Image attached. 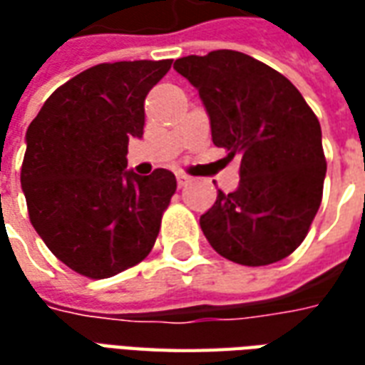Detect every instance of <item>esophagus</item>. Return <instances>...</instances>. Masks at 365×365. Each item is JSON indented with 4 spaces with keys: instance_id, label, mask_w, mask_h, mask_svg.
Here are the masks:
<instances>
[{
    "instance_id": "1",
    "label": "esophagus",
    "mask_w": 365,
    "mask_h": 365,
    "mask_svg": "<svg viewBox=\"0 0 365 365\" xmlns=\"http://www.w3.org/2000/svg\"><path fill=\"white\" fill-rule=\"evenodd\" d=\"M175 178H178V185H180V187H185V185L191 182L190 175H185V174H178Z\"/></svg>"
}]
</instances>
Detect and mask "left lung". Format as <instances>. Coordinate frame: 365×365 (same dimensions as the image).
I'll return each instance as SVG.
<instances>
[{
    "label": "left lung",
    "instance_id": "8db88e82",
    "mask_svg": "<svg viewBox=\"0 0 365 365\" xmlns=\"http://www.w3.org/2000/svg\"><path fill=\"white\" fill-rule=\"evenodd\" d=\"M174 70L199 91L215 146L240 158V183L201 215L222 258L268 266L289 256L321 207L327 160L319 119L293 83L237 51L183 56Z\"/></svg>",
    "mask_w": 365,
    "mask_h": 365
}]
</instances>
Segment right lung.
I'll return each instance as SVG.
<instances>
[{
	"instance_id": "1",
	"label": "right lung",
	"mask_w": 365,
	"mask_h": 365,
	"mask_svg": "<svg viewBox=\"0 0 365 365\" xmlns=\"http://www.w3.org/2000/svg\"><path fill=\"white\" fill-rule=\"evenodd\" d=\"M172 60L88 68L60 86L27 128L21 187L44 245L78 274L103 279L143 262L175 193V175L127 170L144 99Z\"/></svg>"
}]
</instances>
